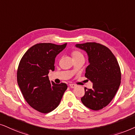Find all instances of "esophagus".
I'll use <instances>...</instances> for the list:
<instances>
[{
    "label": "esophagus",
    "instance_id": "obj_1",
    "mask_svg": "<svg viewBox=\"0 0 135 135\" xmlns=\"http://www.w3.org/2000/svg\"><path fill=\"white\" fill-rule=\"evenodd\" d=\"M69 85H70V86L71 88H75L76 86L75 85L72 84V83H70V84H69Z\"/></svg>",
    "mask_w": 135,
    "mask_h": 135
}]
</instances>
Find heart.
<instances>
[{"label": "heart", "mask_w": 135, "mask_h": 135, "mask_svg": "<svg viewBox=\"0 0 135 135\" xmlns=\"http://www.w3.org/2000/svg\"><path fill=\"white\" fill-rule=\"evenodd\" d=\"M71 55H72L73 59H75V58H78L80 57H83L82 54H81L80 52L76 50L73 51V52H71Z\"/></svg>", "instance_id": "b5f03b06"}]
</instances>
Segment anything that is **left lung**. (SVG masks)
Returning <instances> with one entry per match:
<instances>
[{"label":"left lung","mask_w":135,"mask_h":135,"mask_svg":"<svg viewBox=\"0 0 135 135\" xmlns=\"http://www.w3.org/2000/svg\"><path fill=\"white\" fill-rule=\"evenodd\" d=\"M75 46L87 54L90 64L85 76L93 83L91 89L85 88L81 101L91 110H101L110 103L118 90L121 83L120 66L112 51L105 45L86 42Z\"/></svg>","instance_id":"8db88e82"}]
</instances>
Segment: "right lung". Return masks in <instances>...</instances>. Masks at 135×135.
I'll return each instance as SVG.
<instances>
[{"label": "right lung", "mask_w": 135, "mask_h": 135, "mask_svg": "<svg viewBox=\"0 0 135 135\" xmlns=\"http://www.w3.org/2000/svg\"><path fill=\"white\" fill-rule=\"evenodd\" d=\"M64 45L40 43L30 47L20 60L17 73V83L23 98L30 107L42 113L57 108L67 89L66 83L50 81V71L55 70L57 55Z\"/></svg>", "instance_id": "1"}]
</instances>
